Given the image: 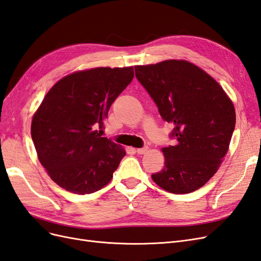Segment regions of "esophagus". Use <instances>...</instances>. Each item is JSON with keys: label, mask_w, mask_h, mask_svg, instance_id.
<instances>
[{"label": "esophagus", "mask_w": 261, "mask_h": 261, "mask_svg": "<svg viewBox=\"0 0 261 261\" xmlns=\"http://www.w3.org/2000/svg\"><path fill=\"white\" fill-rule=\"evenodd\" d=\"M148 150H149V148H148V147H144V148H138V149L136 150V152H137L138 154H145L146 152H148Z\"/></svg>", "instance_id": "esophagus-1"}]
</instances>
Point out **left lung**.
I'll return each instance as SVG.
<instances>
[{"label":"left lung","mask_w":261,"mask_h":261,"mask_svg":"<svg viewBox=\"0 0 261 261\" xmlns=\"http://www.w3.org/2000/svg\"><path fill=\"white\" fill-rule=\"evenodd\" d=\"M135 73L163 120L174 125L176 144L162 148L164 168L151 177L169 193H193L216 174L228 151L233 102L215 78L185 60L137 65Z\"/></svg>","instance_id":"obj_1"}]
</instances>
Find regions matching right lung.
I'll use <instances>...</instances> for the list:
<instances>
[{"label":"right lung","mask_w":261,"mask_h":261,"mask_svg":"<svg viewBox=\"0 0 261 261\" xmlns=\"http://www.w3.org/2000/svg\"><path fill=\"white\" fill-rule=\"evenodd\" d=\"M134 78V68L94 67L63 77L33 116L38 159L53 181L74 194H91L113 177L125 149L97 128Z\"/></svg>","instance_id":"obj_1"}]
</instances>
